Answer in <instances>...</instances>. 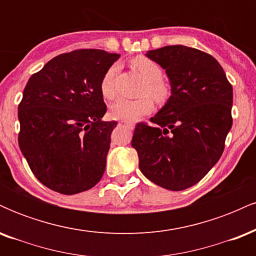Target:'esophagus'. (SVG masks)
<instances>
[{"instance_id": "esophagus-1", "label": "esophagus", "mask_w": 256, "mask_h": 256, "mask_svg": "<svg viewBox=\"0 0 256 256\" xmlns=\"http://www.w3.org/2000/svg\"><path fill=\"white\" fill-rule=\"evenodd\" d=\"M122 125H128V126H132V124H130V122H120Z\"/></svg>"}]
</instances>
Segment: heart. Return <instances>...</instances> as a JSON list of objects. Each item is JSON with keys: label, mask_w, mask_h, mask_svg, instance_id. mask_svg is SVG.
I'll return each mask as SVG.
<instances>
[{"label": "heart", "mask_w": 256, "mask_h": 256, "mask_svg": "<svg viewBox=\"0 0 256 256\" xmlns=\"http://www.w3.org/2000/svg\"><path fill=\"white\" fill-rule=\"evenodd\" d=\"M130 64L132 70L136 71L144 80V84L142 86V94H148L156 102H162L168 98V88L161 80L162 70H161L160 64L152 58L142 56V55L132 58ZM116 73V66H112L106 71L101 79L100 90H101L102 96L107 100H112L116 96V89H114ZM152 108V101L146 96H142L136 100L118 98L110 106V116L113 119L134 122L140 116L148 114Z\"/></svg>", "instance_id": "1"}]
</instances>
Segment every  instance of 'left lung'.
Returning <instances> with one entry per match:
<instances>
[{
  "label": "left lung",
  "mask_w": 256,
  "mask_h": 256,
  "mask_svg": "<svg viewBox=\"0 0 256 256\" xmlns=\"http://www.w3.org/2000/svg\"><path fill=\"white\" fill-rule=\"evenodd\" d=\"M146 56L165 70L171 96L150 119L156 125H136L131 146L144 177L179 192L198 183L222 156L232 126V86L218 61L198 49L167 46Z\"/></svg>",
  "instance_id": "left-lung-1"
}]
</instances>
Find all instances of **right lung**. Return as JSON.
Returning <instances> with one entry per match:
<instances>
[{"mask_svg": "<svg viewBox=\"0 0 256 256\" xmlns=\"http://www.w3.org/2000/svg\"><path fill=\"white\" fill-rule=\"evenodd\" d=\"M119 58L98 49L66 52L28 79L18 108L19 146L49 189L74 195L104 176L116 122L102 120L107 107L100 84Z\"/></svg>", "mask_w": 256, "mask_h": 256, "instance_id": "add662e5", "label": "right lung"}]
</instances>
